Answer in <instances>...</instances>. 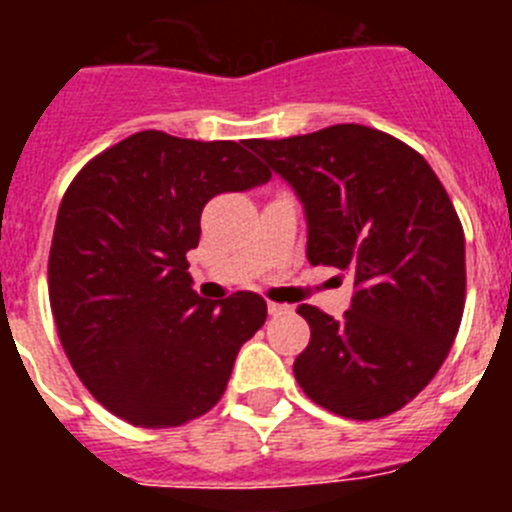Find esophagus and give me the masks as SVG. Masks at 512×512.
<instances>
[{
	"label": "esophagus",
	"mask_w": 512,
	"mask_h": 512,
	"mask_svg": "<svg viewBox=\"0 0 512 512\" xmlns=\"http://www.w3.org/2000/svg\"><path fill=\"white\" fill-rule=\"evenodd\" d=\"M269 315H274V318H277V315H287L289 312V305H279V302H269Z\"/></svg>",
	"instance_id": "esophagus-1"
}]
</instances>
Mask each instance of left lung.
Listing matches in <instances>:
<instances>
[{
	"label": "left lung",
	"instance_id": "obj_1",
	"mask_svg": "<svg viewBox=\"0 0 512 512\" xmlns=\"http://www.w3.org/2000/svg\"><path fill=\"white\" fill-rule=\"evenodd\" d=\"M248 148L300 194L310 264L354 274L341 320L297 307L310 325L302 392L348 420L397 413L446 361L467 300L464 228L441 179L408 143L356 122Z\"/></svg>",
	"mask_w": 512,
	"mask_h": 512
}]
</instances>
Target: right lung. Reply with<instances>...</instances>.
Listing matches in <instances>:
<instances>
[{
  "instance_id": "obj_1",
  "label": "right lung",
  "mask_w": 512,
  "mask_h": 512,
  "mask_svg": "<svg viewBox=\"0 0 512 512\" xmlns=\"http://www.w3.org/2000/svg\"><path fill=\"white\" fill-rule=\"evenodd\" d=\"M269 179L246 140L161 130L133 133L74 176L53 230L48 297L76 377L117 418L176 428L220 402L266 302L256 292L200 300L187 251L212 197Z\"/></svg>"
}]
</instances>
